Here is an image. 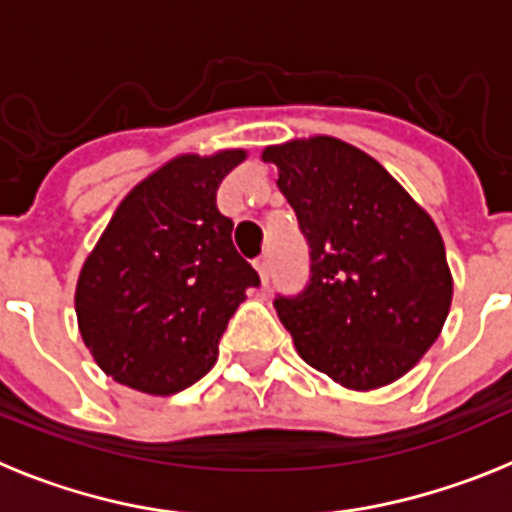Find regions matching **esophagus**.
<instances>
[{
	"label": "esophagus",
	"instance_id": "34e87169",
	"mask_svg": "<svg viewBox=\"0 0 512 512\" xmlns=\"http://www.w3.org/2000/svg\"><path fill=\"white\" fill-rule=\"evenodd\" d=\"M253 266H256V271H259L261 282H264V284H269V271H271L269 256H259V259L253 261Z\"/></svg>",
	"mask_w": 512,
	"mask_h": 512
}]
</instances>
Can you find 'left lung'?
I'll return each mask as SVG.
<instances>
[{
    "instance_id": "8db88e82",
    "label": "left lung",
    "mask_w": 512,
    "mask_h": 512,
    "mask_svg": "<svg viewBox=\"0 0 512 512\" xmlns=\"http://www.w3.org/2000/svg\"><path fill=\"white\" fill-rule=\"evenodd\" d=\"M310 248V277L277 295L302 359L351 390L410 372L449 315L443 241L428 212L372 156L336 138L264 151Z\"/></svg>"
}]
</instances>
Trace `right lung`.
<instances>
[{
    "label": "right lung",
    "instance_id": "1",
    "mask_svg": "<svg viewBox=\"0 0 512 512\" xmlns=\"http://www.w3.org/2000/svg\"><path fill=\"white\" fill-rule=\"evenodd\" d=\"M246 153L182 156L120 202L76 284V318L115 382L174 395L205 377L230 315L261 279L215 194Z\"/></svg>",
    "mask_w": 512,
    "mask_h": 512
}]
</instances>
